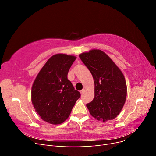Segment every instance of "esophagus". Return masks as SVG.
I'll use <instances>...</instances> for the list:
<instances>
[{"label":"esophagus","mask_w":156,"mask_h":156,"mask_svg":"<svg viewBox=\"0 0 156 156\" xmlns=\"http://www.w3.org/2000/svg\"><path fill=\"white\" fill-rule=\"evenodd\" d=\"M84 91H85V88H83V89L82 90H81V92H81V94H83L84 92Z\"/></svg>","instance_id":"esophagus-1"}]
</instances>
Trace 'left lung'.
Listing matches in <instances>:
<instances>
[{"label": "left lung", "mask_w": 156, "mask_h": 156, "mask_svg": "<svg viewBox=\"0 0 156 156\" xmlns=\"http://www.w3.org/2000/svg\"><path fill=\"white\" fill-rule=\"evenodd\" d=\"M92 73L94 98L87 104L90 115L103 122L119 115L126 102L127 86L123 73L111 58L100 49L79 55Z\"/></svg>", "instance_id": "8db88e82"}]
</instances>
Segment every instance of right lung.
<instances>
[{
	"mask_svg": "<svg viewBox=\"0 0 156 156\" xmlns=\"http://www.w3.org/2000/svg\"><path fill=\"white\" fill-rule=\"evenodd\" d=\"M75 56L56 54L47 61L37 74L31 100L41 119L51 124H62L69 117L81 94L68 79Z\"/></svg>",
	"mask_w": 156,
	"mask_h": 156,
	"instance_id": "right-lung-1",
	"label": "right lung"
}]
</instances>
